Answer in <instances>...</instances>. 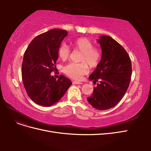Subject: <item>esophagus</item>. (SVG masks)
<instances>
[{"label":"esophagus","instance_id":"1","mask_svg":"<svg viewBox=\"0 0 151 151\" xmlns=\"http://www.w3.org/2000/svg\"><path fill=\"white\" fill-rule=\"evenodd\" d=\"M73 84H79V85L83 84V83H81V82L77 81H73Z\"/></svg>","mask_w":151,"mask_h":151}]
</instances>
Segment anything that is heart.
<instances>
[{"label":"heart","instance_id":"b5f03b06","mask_svg":"<svg viewBox=\"0 0 151 151\" xmlns=\"http://www.w3.org/2000/svg\"><path fill=\"white\" fill-rule=\"evenodd\" d=\"M71 45L76 50L81 52L79 61L81 63H70L63 68L64 73L74 79H80L82 76L89 71V66L96 67L101 60L102 52L100 48L93 47L91 41L84 37L75 39ZM58 55L62 60L65 61L70 55V50L65 43H62L58 49Z\"/></svg>","mask_w":151,"mask_h":151}]
</instances>
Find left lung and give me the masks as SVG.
<instances>
[{"label": "left lung", "instance_id": "left-lung-1", "mask_svg": "<svg viewBox=\"0 0 151 151\" xmlns=\"http://www.w3.org/2000/svg\"><path fill=\"white\" fill-rule=\"evenodd\" d=\"M98 42L101 48L99 64L89 76L94 87L89 103L98 110H106L119 103L129 88L132 75V63L129 54L111 36L103 35Z\"/></svg>", "mask_w": 151, "mask_h": 151}]
</instances>
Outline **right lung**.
Instances as JSON below:
<instances>
[{"mask_svg": "<svg viewBox=\"0 0 151 151\" xmlns=\"http://www.w3.org/2000/svg\"><path fill=\"white\" fill-rule=\"evenodd\" d=\"M67 35V31L52 29L35 37L24 52L22 83L30 99L42 106H51L57 103L72 84L64 76L56 80L50 75L57 68L58 49Z\"/></svg>", "mask_w": 151, "mask_h": 151, "instance_id": "add662e5", "label": "right lung"}]
</instances>
